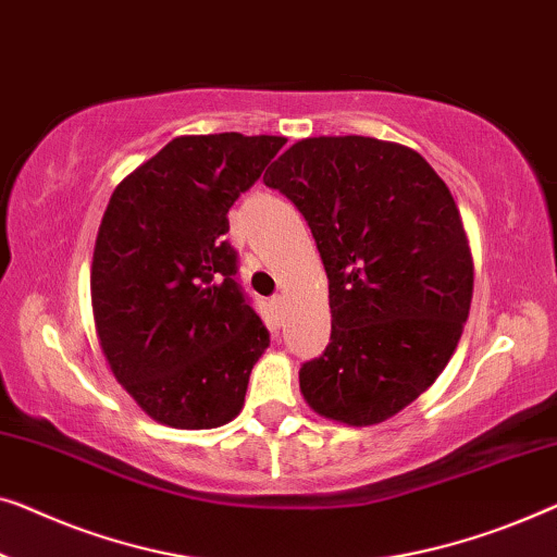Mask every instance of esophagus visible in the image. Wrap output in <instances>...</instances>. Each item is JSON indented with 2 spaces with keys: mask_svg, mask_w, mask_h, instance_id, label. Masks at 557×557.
Here are the masks:
<instances>
[{
  "mask_svg": "<svg viewBox=\"0 0 557 557\" xmlns=\"http://www.w3.org/2000/svg\"><path fill=\"white\" fill-rule=\"evenodd\" d=\"M284 304L286 301H284V296H281V294H276V296L271 298V309L276 311V313H284Z\"/></svg>",
  "mask_w": 557,
  "mask_h": 557,
  "instance_id": "34e87169",
  "label": "esophagus"
}]
</instances>
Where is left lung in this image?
I'll return each instance as SVG.
<instances>
[{
	"mask_svg": "<svg viewBox=\"0 0 557 557\" xmlns=\"http://www.w3.org/2000/svg\"><path fill=\"white\" fill-rule=\"evenodd\" d=\"M324 261L332 338L298 372L313 412L376 424L447 367L472 301V253L455 198L419 152L364 135L306 138L269 175Z\"/></svg>",
	"mask_w": 557,
	"mask_h": 557,
	"instance_id": "8db88e82",
	"label": "left lung"
}]
</instances>
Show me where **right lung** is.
<instances>
[{
    "label": "right lung",
    "mask_w": 557,
    "mask_h": 557,
    "mask_svg": "<svg viewBox=\"0 0 557 557\" xmlns=\"http://www.w3.org/2000/svg\"><path fill=\"white\" fill-rule=\"evenodd\" d=\"M278 135H183L112 193L92 256L95 326L112 374L145 414L211 430L244 407L269 329L223 236Z\"/></svg>",
    "instance_id": "right-lung-1"
}]
</instances>
